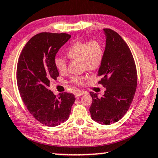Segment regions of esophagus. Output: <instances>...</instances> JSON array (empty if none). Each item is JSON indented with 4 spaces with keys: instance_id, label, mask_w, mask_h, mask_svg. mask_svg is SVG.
Returning <instances> with one entry per match:
<instances>
[{
    "instance_id": "34e87169",
    "label": "esophagus",
    "mask_w": 158,
    "mask_h": 158,
    "mask_svg": "<svg viewBox=\"0 0 158 158\" xmlns=\"http://www.w3.org/2000/svg\"><path fill=\"white\" fill-rule=\"evenodd\" d=\"M87 93H86L85 91H78L77 93H76V96L77 97H79L81 96V95H83L84 94H86Z\"/></svg>"
}]
</instances>
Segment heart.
Here are the masks:
<instances>
[{"instance_id": "obj_1", "label": "heart", "mask_w": 158, "mask_h": 158, "mask_svg": "<svg viewBox=\"0 0 158 158\" xmlns=\"http://www.w3.org/2000/svg\"><path fill=\"white\" fill-rule=\"evenodd\" d=\"M65 54L70 60L80 61L83 70L95 71L98 69L102 64L104 48L98 40L77 41L68 48ZM55 65L60 73L67 71L66 62L61 57H55ZM87 78V76H75L71 77V82L75 85H81Z\"/></svg>"}]
</instances>
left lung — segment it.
Wrapping results in <instances>:
<instances>
[{"label": "left lung", "mask_w": 158, "mask_h": 158, "mask_svg": "<svg viewBox=\"0 0 158 158\" xmlns=\"http://www.w3.org/2000/svg\"><path fill=\"white\" fill-rule=\"evenodd\" d=\"M106 44L102 64L98 75L102 77L98 84L106 89L98 97L90 92L93 98L89 108L91 117L101 125L117 123L131 106L137 87V71L128 46L117 32L104 28Z\"/></svg>", "instance_id": "8db88e82"}]
</instances>
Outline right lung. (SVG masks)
<instances>
[{
    "label": "right lung",
    "mask_w": 158,
    "mask_h": 158,
    "mask_svg": "<svg viewBox=\"0 0 158 158\" xmlns=\"http://www.w3.org/2000/svg\"><path fill=\"white\" fill-rule=\"evenodd\" d=\"M71 38L67 33L44 32L27 41L19 55L17 82L25 106L43 125L55 127L69 119L75 101L72 93L56 96L48 89L59 72L55 65V55Z\"/></svg>",
    "instance_id": "obj_1"
}]
</instances>
